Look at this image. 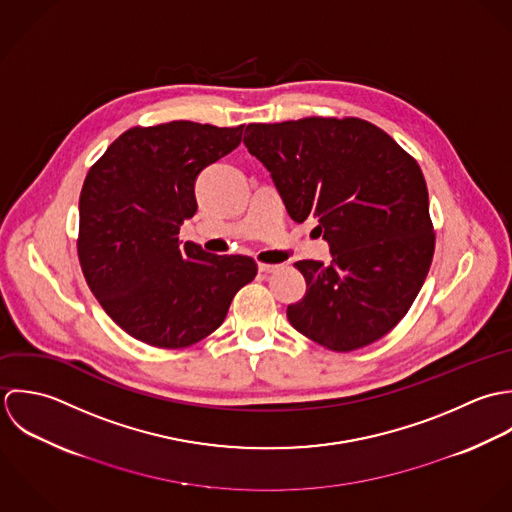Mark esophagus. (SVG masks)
<instances>
[{"label": "esophagus", "mask_w": 512, "mask_h": 512, "mask_svg": "<svg viewBox=\"0 0 512 512\" xmlns=\"http://www.w3.org/2000/svg\"><path fill=\"white\" fill-rule=\"evenodd\" d=\"M279 267L277 265H269V263H259V271L261 273H265V275H269V273H275Z\"/></svg>", "instance_id": "34e87169"}]
</instances>
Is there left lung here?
<instances>
[{
	"mask_svg": "<svg viewBox=\"0 0 512 512\" xmlns=\"http://www.w3.org/2000/svg\"><path fill=\"white\" fill-rule=\"evenodd\" d=\"M247 150L263 162L303 223L316 217L332 261H297L303 301L287 318L312 342L352 352L386 336L413 305L435 251L419 164L376 124L308 116L249 124Z\"/></svg>",
	"mask_w": 512,
	"mask_h": 512,
	"instance_id": "8db88e82",
	"label": "left lung"
}]
</instances>
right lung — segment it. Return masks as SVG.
<instances>
[{"label":"right lung","instance_id":"1","mask_svg":"<svg viewBox=\"0 0 512 512\" xmlns=\"http://www.w3.org/2000/svg\"><path fill=\"white\" fill-rule=\"evenodd\" d=\"M243 126H134L91 166L79 198V263L104 312L132 338L192 346L255 279L251 257L211 255L178 239L198 209V174L239 146Z\"/></svg>","mask_w":512,"mask_h":512}]
</instances>
